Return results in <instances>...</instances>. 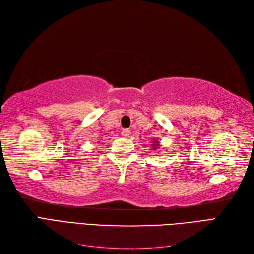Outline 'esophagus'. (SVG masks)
Here are the masks:
<instances>
[{
	"mask_svg": "<svg viewBox=\"0 0 254 254\" xmlns=\"http://www.w3.org/2000/svg\"><path fill=\"white\" fill-rule=\"evenodd\" d=\"M122 135L124 136V137H127V136H129L130 135V130H128V129H124L122 131Z\"/></svg>",
	"mask_w": 254,
	"mask_h": 254,
	"instance_id": "1",
	"label": "esophagus"
}]
</instances>
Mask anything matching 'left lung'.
<instances>
[{
	"label": "left lung",
	"instance_id": "1",
	"mask_svg": "<svg viewBox=\"0 0 254 254\" xmlns=\"http://www.w3.org/2000/svg\"><path fill=\"white\" fill-rule=\"evenodd\" d=\"M152 145H153V146H156V148H157L158 146H159V144H152ZM153 149H155V147H153Z\"/></svg>",
	"mask_w": 254,
	"mask_h": 254
}]
</instances>
